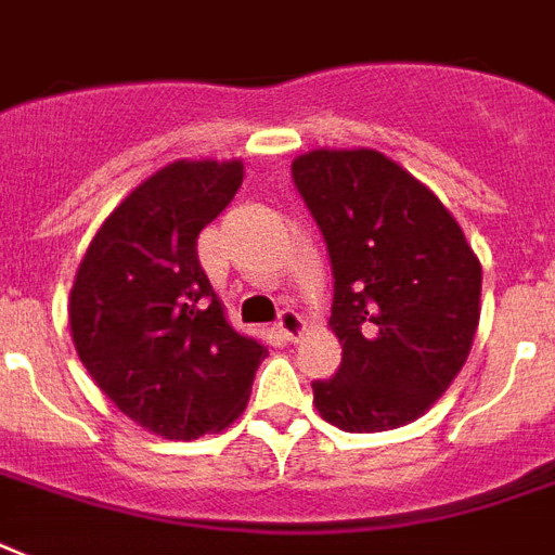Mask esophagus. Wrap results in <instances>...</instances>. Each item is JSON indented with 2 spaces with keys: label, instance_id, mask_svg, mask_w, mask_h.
<instances>
[{
  "label": "esophagus",
  "instance_id": "esophagus-1",
  "mask_svg": "<svg viewBox=\"0 0 555 555\" xmlns=\"http://www.w3.org/2000/svg\"><path fill=\"white\" fill-rule=\"evenodd\" d=\"M276 328L282 331V334H285L287 339H299L305 334V320H302V317H299V313L287 308V311L279 313Z\"/></svg>",
  "mask_w": 555,
  "mask_h": 555
}]
</instances>
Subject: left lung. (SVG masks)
Segmentation results:
<instances>
[{
	"mask_svg": "<svg viewBox=\"0 0 555 555\" xmlns=\"http://www.w3.org/2000/svg\"><path fill=\"white\" fill-rule=\"evenodd\" d=\"M294 184L334 270L343 363L313 383L322 421L386 431L417 421L464 369L481 320V261L435 192L374 150H313Z\"/></svg>",
	"mask_w": 555,
	"mask_h": 555,
	"instance_id": "left-lung-1",
	"label": "left lung"
}]
</instances>
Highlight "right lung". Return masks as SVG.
I'll use <instances>...</instances> for the list:
<instances>
[{
  "label": "right lung",
  "mask_w": 555,
  "mask_h": 555,
  "mask_svg": "<svg viewBox=\"0 0 555 555\" xmlns=\"http://www.w3.org/2000/svg\"><path fill=\"white\" fill-rule=\"evenodd\" d=\"M242 178V160L158 169L112 209L74 276L68 325L80 363L126 417L160 438L227 429L268 357L227 322L198 261V233Z\"/></svg>",
  "instance_id": "1"
}]
</instances>
